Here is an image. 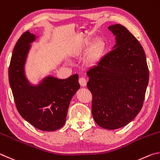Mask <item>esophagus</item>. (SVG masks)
<instances>
[{"mask_svg": "<svg viewBox=\"0 0 160 160\" xmlns=\"http://www.w3.org/2000/svg\"><path fill=\"white\" fill-rule=\"evenodd\" d=\"M78 82H79L80 85L82 86V87H84V86H86V83H87V82H86V78H80L79 79H78Z\"/></svg>", "mask_w": 160, "mask_h": 160, "instance_id": "obj_1", "label": "esophagus"}]
</instances>
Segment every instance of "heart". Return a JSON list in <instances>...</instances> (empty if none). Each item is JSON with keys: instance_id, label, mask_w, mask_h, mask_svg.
Instances as JSON below:
<instances>
[{"instance_id": "1", "label": "heart", "mask_w": 160, "mask_h": 160, "mask_svg": "<svg viewBox=\"0 0 160 160\" xmlns=\"http://www.w3.org/2000/svg\"><path fill=\"white\" fill-rule=\"evenodd\" d=\"M83 57V61L88 67L96 65L105 55L108 48V43L103 38H98L95 40L90 37H86L78 43L73 50L74 55H79L87 48Z\"/></svg>"}]
</instances>
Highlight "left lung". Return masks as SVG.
I'll return each instance as SVG.
<instances>
[{
	"mask_svg": "<svg viewBox=\"0 0 160 160\" xmlns=\"http://www.w3.org/2000/svg\"><path fill=\"white\" fill-rule=\"evenodd\" d=\"M115 36L113 50L87 72V87L93 96L92 114L108 130L124 127L143 104L149 81L146 57L141 43L121 24L108 27Z\"/></svg>",
	"mask_w": 160,
	"mask_h": 160,
	"instance_id": "1",
	"label": "left lung"
}]
</instances>
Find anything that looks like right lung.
I'll return each instance as SVG.
<instances>
[{
    "mask_svg": "<svg viewBox=\"0 0 160 160\" xmlns=\"http://www.w3.org/2000/svg\"><path fill=\"white\" fill-rule=\"evenodd\" d=\"M36 36L27 31L14 47L8 77L17 109L20 115L39 130L53 131L65 124L70 101L80 88L78 75L65 79L48 76L37 85L29 82L24 65L31 44Z\"/></svg>",
    "mask_w": 160,
    "mask_h": 160,
    "instance_id": "1",
    "label": "right lung"
}]
</instances>
